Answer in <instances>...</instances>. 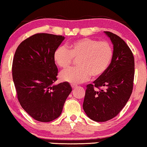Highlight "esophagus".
<instances>
[{"label":"esophagus","instance_id":"1","mask_svg":"<svg viewBox=\"0 0 147 147\" xmlns=\"http://www.w3.org/2000/svg\"><path fill=\"white\" fill-rule=\"evenodd\" d=\"M71 87H72V88H76V85L71 84Z\"/></svg>","mask_w":147,"mask_h":147}]
</instances>
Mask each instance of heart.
Listing matches in <instances>:
<instances>
[{
  "label": "heart",
  "instance_id": "heart-1",
  "mask_svg": "<svg viewBox=\"0 0 147 147\" xmlns=\"http://www.w3.org/2000/svg\"><path fill=\"white\" fill-rule=\"evenodd\" d=\"M113 54V48L108 41L82 38L70 43L69 50L64 46L57 48L53 59L57 66L63 69L69 67L74 59H78V67L63 71L60 78L64 82L80 84L90 76L93 78L101 76L109 67Z\"/></svg>",
  "mask_w": 147,
  "mask_h": 147
}]
</instances>
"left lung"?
<instances>
[{"label":"left lung","mask_w":147,"mask_h":147,"mask_svg":"<svg viewBox=\"0 0 147 147\" xmlns=\"http://www.w3.org/2000/svg\"><path fill=\"white\" fill-rule=\"evenodd\" d=\"M104 33L113 45V57L106 71L86 86L83 102L85 113L96 122L109 121L121 112L131 95L134 78V58L129 46L115 34Z\"/></svg>","instance_id":"left-lung-1"}]
</instances>
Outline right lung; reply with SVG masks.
Segmentation results:
<instances>
[{"instance_id": "obj_1", "label": "right lung", "mask_w": 147, "mask_h": 147, "mask_svg": "<svg viewBox=\"0 0 147 147\" xmlns=\"http://www.w3.org/2000/svg\"><path fill=\"white\" fill-rule=\"evenodd\" d=\"M65 37L38 33L18 47L12 65L13 80L18 99L24 110L40 122L57 119L72 88L57 80L58 69L53 55Z\"/></svg>"}]
</instances>
